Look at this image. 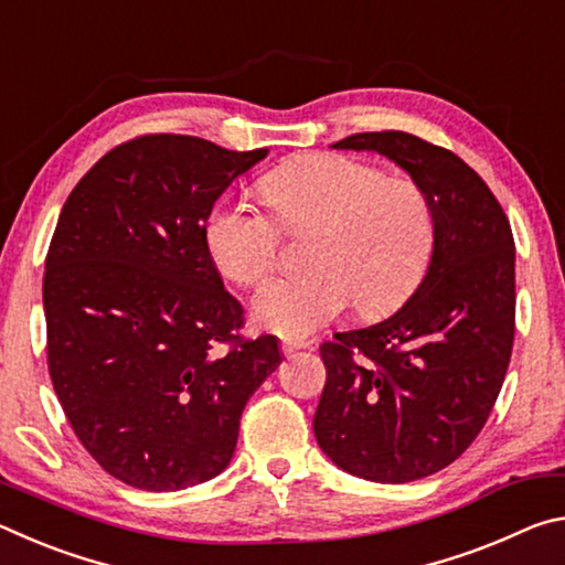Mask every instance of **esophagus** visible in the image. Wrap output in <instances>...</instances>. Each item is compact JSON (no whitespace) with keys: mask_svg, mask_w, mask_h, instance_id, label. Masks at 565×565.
Here are the masks:
<instances>
[{"mask_svg":"<svg viewBox=\"0 0 565 565\" xmlns=\"http://www.w3.org/2000/svg\"><path fill=\"white\" fill-rule=\"evenodd\" d=\"M311 343L309 341H301V339H284L281 341V351L284 356H291V353H296L299 349H309Z\"/></svg>","mask_w":565,"mask_h":565,"instance_id":"34e87169","label":"esophagus"}]
</instances>
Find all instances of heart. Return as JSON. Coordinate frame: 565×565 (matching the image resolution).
I'll return each instance as SVG.
<instances>
[{
    "label": "heart",
    "instance_id": "heart-1",
    "mask_svg": "<svg viewBox=\"0 0 565 565\" xmlns=\"http://www.w3.org/2000/svg\"><path fill=\"white\" fill-rule=\"evenodd\" d=\"M264 204L218 202L204 238L216 269L244 286L279 262L284 232L306 236L309 269L279 276L254 296V319L303 337L356 301L376 319L411 299L431 266L436 214L424 186L347 154H306L259 181Z\"/></svg>",
    "mask_w": 565,
    "mask_h": 565
}]
</instances>
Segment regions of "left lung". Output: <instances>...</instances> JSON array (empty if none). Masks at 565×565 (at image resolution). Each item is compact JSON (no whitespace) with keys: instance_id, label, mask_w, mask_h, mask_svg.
<instances>
[{"instance_id":"left-lung-1","label":"left lung","mask_w":565,"mask_h":565,"mask_svg":"<svg viewBox=\"0 0 565 565\" xmlns=\"http://www.w3.org/2000/svg\"><path fill=\"white\" fill-rule=\"evenodd\" d=\"M337 149L394 159L431 199L434 259L376 327L321 343V451L366 481L408 483L454 463L491 416L515 331L509 216L461 157L406 131L351 134Z\"/></svg>"}]
</instances>
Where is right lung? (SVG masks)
I'll list each match as a JSON object with an SVG mask.
<instances>
[{
	"label": "right lung",
	"instance_id": "right-lung-1",
	"mask_svg": "<svg viewBox=\"0 0 565 565\" xmlns=\"http://www.w3.org/2000/svg\"><path fill=\"white\" fill-rule=\"evenodd\" d=\"M269 149L141 134L72 189L44 271L46 363L72 431L109 476L179 491L228 466L246 401L281 363L206 248L214 202Z\"/></svg>",
	"mask_w": 565,
	"mask_h": 565
}]
</instances>
